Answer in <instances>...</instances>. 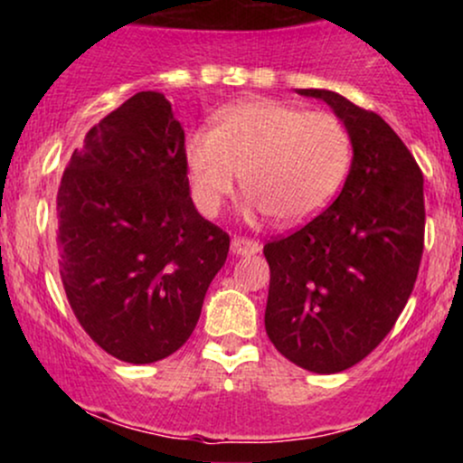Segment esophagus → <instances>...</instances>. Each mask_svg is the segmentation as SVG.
<instances>
[{"instance_id":"1","label":"esophagus","mask_w":463,"mask_h":463,"mask_svg":"<svg viewBox=\"0 0 463 463\" xmlns=\"http://www.w3.org/2000/svg\"><path fill=\"white\" fill-rule=\"evenodd\" d=\"M231 250L237 257H250V254H257L259 250H261V243L248 237H232Z\"/></svg>"}]
</instances>
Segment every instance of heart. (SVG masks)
I'll return each instance as SVG.
<instances>
[{
    "label": "heart",
    "mask_w": 463,
    "mask_h": 463,
    "mask_svg": "<svg viewBox=\"0 0 463 463\" xmlns=\"http://www.w3.org/2000/svg\"><path fill=\"white\" fill-rule=\"evenodd\" d=\"M184 161L204 215L220 211L241 176L254 209L294 226L335 198L353 161V141L331 113L248 99L220 110L211 130L191 132Z\"/></svg>",
    "instance_id": "1"
}]
</instances>
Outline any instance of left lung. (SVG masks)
<instances>
[{
	"label": "left lung",
	"mask_w": 463,
	"mask_h": 463,
	"mask_svg": "<svg viewBox=\"0 0 463 463\" xmlns=\"http://www.w3.org/2000/svg\"><path fill=\"white\" fill-rule=\"evenodd\" d=\"M298 93L342 119L353 163L328 209L265 243V331L291 364L335 374L383 342L411 296L424 248V178L379 115L326 89Z\"/></svg>",
	"instance_id": "1"
}]
</instances>
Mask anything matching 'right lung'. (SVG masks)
Returning <instances> with one entry per match:
<instances>
[{
	"mask_svg": "<svg viewBox=\"0 0 463 463\" xmlns=\"http://www.w3.org/2000/svg\"><path fill=\"white\" fill-rule=\"evenodd\" d=\"M56 211L62 287L89 337L126 364L176 353L231 237L195 211L184 130L163 93L132 95L87 132Z\"/></svg>",
	"mask_w": 463,
	"mask_h": 463,
	"instance_id": "right-lung-1",
	"label": "right lung"
}]
</instances>
